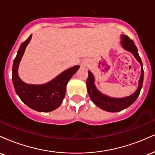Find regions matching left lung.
<instances>
[{
	"mask_svg": "<svg viewBox=\"0 0 155 155\" xmlns=\"http://www.w3.org/2000/svg\"><path fill=\"white\" fill-rule=\"evenodd\" d=\"M122 47L126 50L130 51L134 55L136 60L139 62L141 65V75L138 83V87L137 90L133 95L124 98H111L108 96L101 94L94 85V76L90 71H88V78L87 79V88L91 100L96 106H98L101 109L105 110L109 112H117L124 110V108L129 107L133 103L136 101L139 95L140 90L143 86V63L140 59L139 54H138V49L135 45L134 42L131 40L127 35H122V41H121Z\"/></svg>",
	"mask_w": 155,
	"mask_h": 155,
	"instance_id": "8db88e82",
	"label": "left lung"
}]
</instances>
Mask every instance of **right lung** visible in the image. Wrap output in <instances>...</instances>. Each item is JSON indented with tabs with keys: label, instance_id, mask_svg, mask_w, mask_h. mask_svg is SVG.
Segmentation results:
<instances>
[{
	"label": "right lung",
	"instance_id": "obj_1",
	"mask_svg": "<svg viewBox=\"0 0 155 155\" xmlns=\"http://www.w3.org/2000/svg\"><path fill=\"white\" fill-rule=\"evenodd\" d=\"M32 35L22 42L19 47L12 67V82L19 98L28 107L40 112H49L56 109L63 102L66 85L71 78L79 68V65L68 68L50 82L43 85L28 84L21 81L18 76L19 64L25 49Z\"/></svg>",
	"mask_w": 155,
	"mask_h": 155
}]
</instances>
